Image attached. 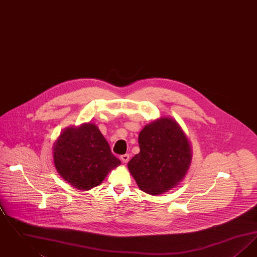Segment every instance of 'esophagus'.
<instances>
[{"label":"esophagus","instance_id":"obj_1","mask_svg":"<svg viewBox=\"0 0 257 257\" xmlns=\"http://www.w3.org/2000/svg\"><path fill=\"white\" fill-rule=\"evenodd\" d=\"M129 158H130L129 154H124V155L120 156V160L122 161L123 163H127L129 161Z\"/></svg>","mask_w":257,"mask_h":257}]
</instances>
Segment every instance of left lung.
<instances>
[{
  "label": "left lung",
  "instance_id": "left-lung-1",
  "mask_svg": "<svg viewBox=\"0 0 257 257\" xmlns=\"http://www.w3.org/2000/svg\"><path fill=\"white\" fill-rule=\"evenodd\" d=\"M140 153L128 163V169L139 188L157 196L177 186L192 161V150L186 135L171 117L147 124L139 135Z\"/></svg>",
  "mask_w": 257,
  "mask_h": 257
}]
</instances>
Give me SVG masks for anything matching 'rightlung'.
Segmentation results:
<instances>
[{
  "label": "right lung",
  "instance_id": "add662e5",
  "mask_svg": "<svg viewBox=\"0 0 257 257\" xmlns=\"http://www.w3.org/2000/svg\"><path fill=\"white\" fill-rule=\"evenodd\" d=\"M53 157L61 177L81 191L102 183L108 172L120 165L93 123L64 129L54 144Z\"/></svg>",
  "mask_w": 257,
  "mask_h": 257
}]
</instances>
